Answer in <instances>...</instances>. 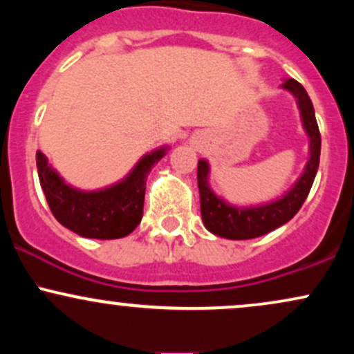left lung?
<instances>
[{"instance_id": "1", "label": "left lung", "mask_w": 354, "mask_h": 354, "mask_svg": "<svg viewBox=\"0 0 354 354\" xmlns=\"http://www.w3.org/2000/svg\"><path fill=\"white\" fill-rule=\"evenodd\" d=\"M283 88L290 89L298 100V106L301 109L303 124L310 135V160L306 169L290 193H286L281 200L270 203V205L258 206V208H234L226 205L211 193L208 186V163L205 160L198 161V188H200L201 216L206 230L213 234L228 239H250L258 238L270 233L290 221L298 213L310 193L316 171L319 166L321 135L318 123L315 118V108L308 96L306 89L296 80H286Z\"/></svg>"}]
</instances>
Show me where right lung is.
<instances>
[{
  "instance_id": "1",
  "label": "right lung",
  "mask_w": 354,
  "mask_h": 354,
  "mask_svg": "<svg viewBox=\"0 0 354 354\" xmlns=\"http://www.w3.org/2000/svg\"><path fill=\"white\" fill-rule=\"evenodd\" d=\"M163 156L165 149L146 154L124 181L95 193H83L64 185L41 151L36 153V166L48 206L64 228L84 238L116 239L128 236L140 225L146 178L151 166Z\"/></svg>"
}]
</instances>
